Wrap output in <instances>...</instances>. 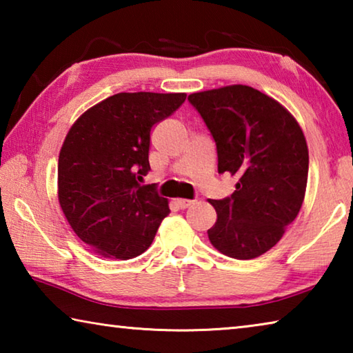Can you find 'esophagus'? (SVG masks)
Wrapping results in <instances>:
<instances>
[{
	"label": "esophagus",
	"instance_id": "1",
	"mask_svg": "<svg viewBox=\"0 0 353 353\" xmlns=\"http://www.w3.org/2000/svg\"><path fill=\"white\" fill-rule=\"evenodd\" d=\"M176 204L181 207V208H188L194 204V201H190V199H176Z\"/></svg>",
	"mask_w": 353,
	"mask_h": 353
}]
</instances>
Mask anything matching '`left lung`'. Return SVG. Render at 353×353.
Masks as SVG:
<instances>
[{
	"instance_id": "1",
	"label": "left lung",
	"mask_w": 353,
	"mask_h": 353,
	"mask_svg": "<svg viewBox=\"0 0 353 353\" xmlns=\"http://www.w3.org/2000/svg\"><path fill=\"white\" fill-rule=\"evenodd\" d=\"M188 101L216 143L218 172L236 179L229 198L210 201L218 218L208 240L232 259L260 256L280 241L305 198L302 129L282 104L248 85L193 93Z\"/></svg>"
}]
</instances>
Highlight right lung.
I'll list each match as a JSON object with an SVG mask.
<instances>
[{"label": "right lung", "mask_w": 353, "mask_h": 353, "mask_svg": "<svg viewBox=\"0 0 353 353\" xmlns=\"http://www.w3.org/2000/svg\"><path fill=\"white\" fill-rule=\"evenodd\" d=\"M185 93H117L76 119L59 154V204L93 252L129 260L151 246L168 199L141 185L151 129L183 104Z\"/></svg>", "instance_id": "right-lung-1"}]
</instances>
